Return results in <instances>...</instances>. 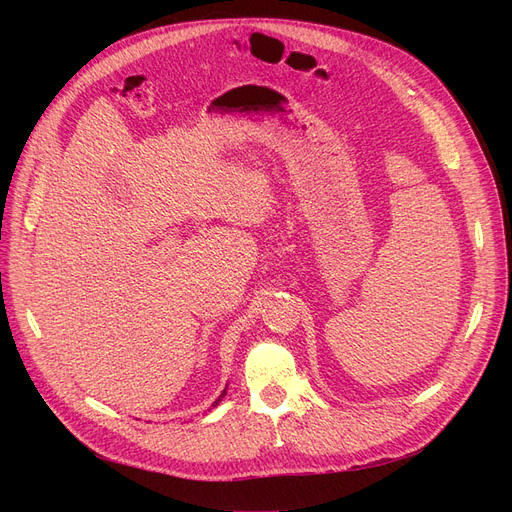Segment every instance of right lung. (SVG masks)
<instances>
[{
  "label": "right lung",
  "mask_w": 512,
  "mask_h": 512,
  "mask_svg": "<svg viewBox=\"0 0 512 512\" xmlns=\"http://www.w3.org/2000/svg\"><path fill=\"white\" fill-rule=\"evenodd\" d=\"M224 394H226V390H224V392H222V394H220V398H218V400H215V402H213V407H215V405H218V402H220V400H222V398H224Z\"/></svg>",
  "instance_id": "add662e5"
}]
</instances>
